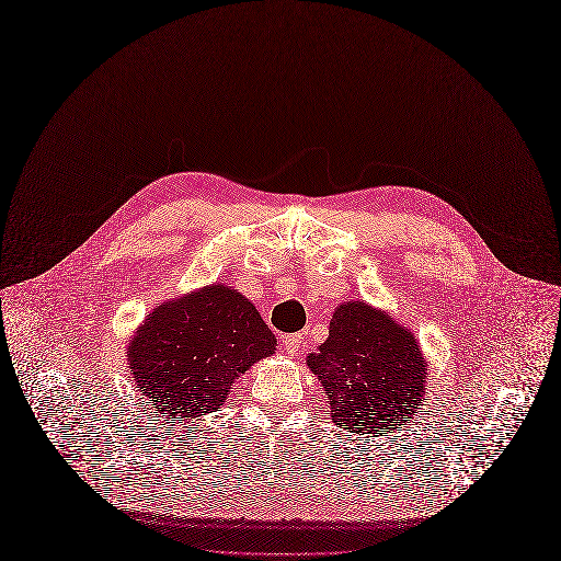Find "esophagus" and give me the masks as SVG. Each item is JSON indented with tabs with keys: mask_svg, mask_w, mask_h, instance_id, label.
Returning a JSON list of instances; mask_svg holds the SVG:
<instances>
[{
	"mask_svg": "<svg viewBox=\"0 0 561 561\" xmlns=\"http://www.w3.org/2000/svg\"><path fill=\"white\" fill-rule=\"evenodd\" d=\"M302 346V335L300 333H291V335H285L283 337V348L287 355H296Z\"/></svg>",
	"mask_w": 561,
	"mask_h": 561,
	"instance_id": "obj_1",
	"label": "esophagus"
}]
</instances>
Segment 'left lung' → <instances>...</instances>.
Instances as JSON below:
<instances>
[{
    "mask_svg": "<svg viewBox=\"0 0 561 561\" xmlns=\"http://www.w3.org/2000/svg\"><path fill=\"white\" fill-rule=\"evenodd\" d=\"M335 425L383 434L405 425L425 397L427 362L416 335L364 300L335 307L329 337L307 355Z\"/></svg>",
    "mask_w": 561,
    "mask_h": 561,
    "instance_id": "8db88e82",
    "label": "left lung"
}]
</instances>
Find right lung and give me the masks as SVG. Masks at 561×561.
Returning <instances> with one entry per match:
<instances>
[{"label": "right lung", "instance_id": "right-lung-1", "mask_svg": "<svg viewBox=\"0 0 561 561\" xmlns=\"http://www.w3.org/2000/svg\"><path fill=\"white\" fill-rule=\"evenodd\" d=\"M274 353L276 337L252 300L224 283L160 302L127 344L140 394L169 423L215 412Z\"/></svg>", "mask_w": 561, "mask_h": 561}]
</instances>
